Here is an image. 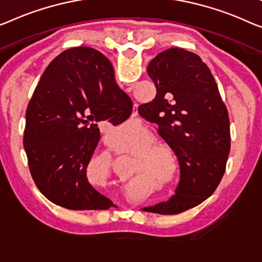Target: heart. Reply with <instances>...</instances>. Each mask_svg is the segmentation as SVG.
<instances>
[{"label": "heart", "instance_id": "heart-1", "mask_svg": "<svg viewBox=\"0 0 262 262\" xmlns=\"http://www.w3.org/2000/svg\"><path fill=\"white\" fill-rule=\"evenodd\" d=\"M154 142L153 135L149 132L124 139L115 144L121 153L136 154L133 159V174H139L134 179L133 185L141 182L144 179L154 177L159 178L163 183H170L173 180L175 163H173V154L165 144ZM93 165L106 179L111 171V156L109 154H100L93 158Z\"/></svg>", "mask_w": 262, "mask_h": 262}]
</instances>
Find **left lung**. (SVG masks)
<instances>
[{"label":"left lung","mask_w":262,"mask_h":262,"mask_svg":"<svg viewBox=\"0 0 262 262\" xmlns=\"http://www.w3.org/2000/svg\"><path fill=\"white\" fill-rule=\"evenodd\" d=\"M147 73L156 96L139 113L159 126V134L178 156L181 179L169 201L143 210L179 214L204 202L221 182L231 150L228 112L212 73L196 54L167 49L149 62Z\"/></svg>","instance_id":"1"}]
</instances>
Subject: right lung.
Wrapping results in <instances>:
<instances>
[{
  "label": "right lung",
  "instance_id": "add662e5",
  "mask_svg": "<svg viewBox=\"0 0 262 262\" xmlns=\"http://www.w3.org/2000/svg\"><path fill=\"white\" fill-rule=\"evenodd\" d=\"M126 102L111 61L96 49L76 47L50 62L27 107L23 136L31 178L49 201L73 210L113 205L85 171L100 140L97 124L126 121Z\"/></svg>",
  "mask_w": 262,
  "mask_h": 262
}]
</instances>
